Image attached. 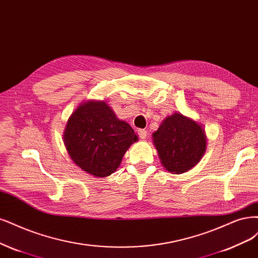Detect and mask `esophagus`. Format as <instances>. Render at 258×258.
<instances>
[{
  "label": "esophagus",
  "instance_id": "34e87169",
  "mask_svg": "<svg viewBox=\"0 0 258 258\" xmlns=\"http://www.w3.org/2000/svg\"><path fill=\"white\" fill-rule=\"evenodd\" d=\"M138 135L140 137V139L142 140H145L147 137V131L145 129H139L138 130Z\"/></svg>",
  "mask_w": 258,
  "mask_h": 258
}]
</instances>
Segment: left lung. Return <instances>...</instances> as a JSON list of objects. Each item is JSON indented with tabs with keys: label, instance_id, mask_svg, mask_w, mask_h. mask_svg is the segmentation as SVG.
I'll return each mask as SVG.
<instances>
[{
	"label": "left lung",
	"instance_id": "1",
	"mask_svg": "<svg viewBox=\"0 0 258 258\" xmlns=\"http://www.w3.org/2000/svg\"><path fill=\"white\" fill-rule=\"evenodd\" d=\"M153 143L162 166L171 174H182L197 165L206 152L203 125L175 112L153 133Z\"/></svg>",
	"mask_w": 258,
	"mask_h": 258
}]
</instances>
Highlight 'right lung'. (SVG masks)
<instances>
[{
	"label": "right lung",
	"mask_w": 258,
	"mask_h": 258,
	"mask_svg": "<svg viewBox=\"0 0 258 258\" xmlns=\"http://www.w3.org/2000/svg\"><path fill=\"white\" fill-rule=\"evenodd\" d=\"M63 139L73 161L99 178L116 171L127 149L139 140L104 100L80 103L68 118Z\"/></svg>",
	"instance_id": "1"
}]
</instances>
